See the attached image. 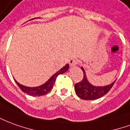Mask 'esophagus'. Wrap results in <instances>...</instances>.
Returning a JSON list of instances; mask_svg holds the SVG:
<instances>
[{
	"label": "esophagus",
	"mask_w": 130,
	"mask_h": 130,
	"mask_svg": "<svg viewBox=\"0 0 130 130\" xmlns=\"http://www.w3.org/2000/svg\"><path fill=\"white\" fill-rule=\"evenodd\" d=\"M78 63V60L76 59H71L69 60V65L70 67H74Z\"/></svg>",
	"instance_id": "1"
}]
</instances>
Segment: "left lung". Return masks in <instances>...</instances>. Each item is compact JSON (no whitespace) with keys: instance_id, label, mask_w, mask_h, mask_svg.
Masks as SVG:
<instances>
[{"instance_id":"8db88e82","label":"left lung","mask_w":130,"mask_h":130,"mask_svg":"<svg viewBox=\"0 0 130 130\" xmlns=\"http://www.w3.org/2000/svg\"><path fill=\"white\" fill-rule=\"evenodd\" d=\"M81 69L84 72V78L81 81L75 84V91L76 93V95L78 97L83 99V100H95L98 99L100 98L103 97L106 93H108L109 91L113 86L115 82L110 85H108L103 87H97L94 86L93 85L90 84L88 81L86 76V73L84 69L81 67Z\"/></svg>"}]
</instances>
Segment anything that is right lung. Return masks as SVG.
Listing matches in <instances>:
<instances>
[{
    "mask_svg": "<svg viewBox=\"0 0 130 130\" xmlns=\"http://www.w3.org/2000/svg\"><path fill=\"white\" fill-rule=\"evenodd\" d=\"M69 68V64H67L65 67H63L62 69H61L59 71H57L56 74H54L53 76L51 77L45 84L40 86H38V87L31 88L24 86H22L21 84L18 83L15 80L16 84H18V86L20 87V88L24 93H27V95H29L31 96H41V95H44L45 94L48 93L52 89L54 84L56 81L57 76L60 74H62L63 73H65L66 71H67Z\"/></svg>",
    "mask_w": 130,
    "mask_h": 130,
    "instance_id": "1",
    "label": "right lung"
}]
</instances>
